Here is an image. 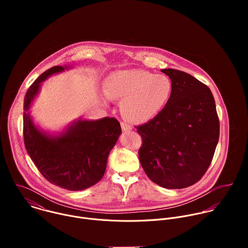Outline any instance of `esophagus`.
Segmentation results:
<instances>
[{
    "label": "esophagus",
    "instance_id": "esophagus-1",
    "mask_svg": "<svg viewBox=\"0 0 248 248\" xmlns=\"http://www.w3.org/2000/svg\"><path fill=\"white\" fill-rule=\"evenodd\" d=\"M121 126H122L123 131H130L132 129V126L126 123H122Z\"/></svg>",
    "mask_w": 248,
    "mask_h": 248
}]
</instances>
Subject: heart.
<instances>
[{
	"label": "heart",
	"instance_id": "1",
	"mask_svg": "<svg viewBox=\"0 0 248 248\" xmlns=\"http://www.w3.org/2000/svg\"><path fill=\"white\" fill-rule=\"evenodd\" d=\"M105 93L110 99L123 100L121 109L126 120L142 124L166 108L172 94V83L164 75L154 76L139 69L118 70L106 79Z\"/></svg>",
	"mask_w": 248,
	"mask_h": 248
}]
</instances>
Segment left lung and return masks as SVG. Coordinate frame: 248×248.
Returning a JSON list of instances; mask_svg holds the SVG:
<instances>
[{"label": "left lung", "instance_id": "8db88e82", "mask_svg": "<svg viewBox=\"0 0 248 248\" xmlns=\"http://www.w3.org/2000/svg\"><path fill=\"white\" fill-rule=\"evenodd\" d=\"M172 83L166 108L136 126L142 137L140 164L156 185L180 189L197 183L213 159L220 134L215 100L207 85L173 68L161 70Z\"/></svg>", "mask_w": 248, "mask_h": 248}]
</instances>
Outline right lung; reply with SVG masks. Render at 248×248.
<instances>
[{"mask_svg": "<svg viewBox=\"0 0 248 248\" xmlns=\"http://www.w3.org/2000/svg\"><path fill=\"white\" fill-rule=\"evenodd\" d=\"M67 66L56 65L43 73L27 90L23 104V137L28 155L44 178L67 190L78 191L96 185L105 173L110 151L122 133L115 118L81 120L59 134H49L33 123L29 109L49 77Z\"/></svg>", "mask_w": 248, "mask_h": 248, "instance_id": "right-lung-1", "label": "right lung"}]
</instances>
